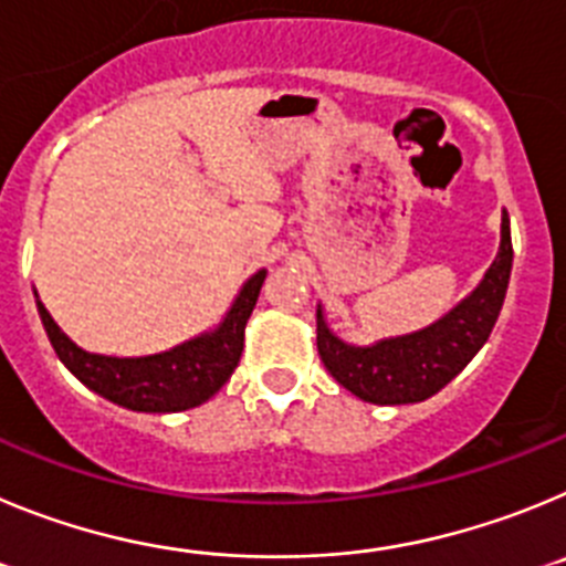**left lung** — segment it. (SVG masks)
Instances as JSON below:
<instances>
[{"label":"left lung","mask_w":566,"mask_h":566,"mask_svg":"<svg viewBox=\"0 0 566 566\" xmlns=\"http://www.w3.org/2000/svg\"><path fill=\"white\" fill-rule=\"evenodd\" d=\"M511 268V220L507 211H502V242L496 259L476 290L465 295L451 313L417 333L375 340L371 346H355L329 329L324 307L318 304L315 340L321 360L344 389L366 403L403 406L429 400L442 386L451 384L485 346L505 302Z\"/></svg>","instance_id":"obj_1"}]
</instances>
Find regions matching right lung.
Segmentation results:
<instances>
[{
    "instance_id": "right-lung-1",
    "label": "right lung",
    "mask_w": 566,
    "mask_h": 566,
    "mask_svg": "<svg viewBox=\"0 0 566 566\" xmlns=\"http://www.w3.org/2000/svg\"><path fill=\"white\" fill-rule=\"evenodd\" d=\"M268 271L253 273L239 290L237 302L220 321V327L202 333L169 353L146 355V358H112V355L86 353L61 333L53 315L42 302H35L48 338L55 355L86 389L98 391L112 403L132 411L169 415L186 411L211 400L226 386L242 358L245 324L256 307Z\"/></svg>"
}]
</instances>
